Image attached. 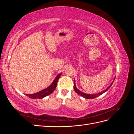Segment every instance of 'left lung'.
<instances>
[{
	"label": "left lung",
	"mask_w": 134,
	"mask_h": 134,
	"mask_svg": "<svg viewBox=\"0 0 134 134\" xmlns=\"http://www.w3.org/2000/svg\"><path fill=\"white\" fill-rule=\"evenodd\" d=\"M115 80V79H114ZM113 83V81L112 82V83L109 85V87H108L106 90H104L103 91H102L100 92H99V93H94V94H87V93H83L82 92H81L80 91H79L78 89H77L76 87V84H75V79L74 80V91L78 93V94L80 95L82 97H84V98H86V99H93V98H96V97H98L99 96H100L101 94H102L103 93H105L106 92H107L109 88H110V87H111V86L112 85Z\"/></svg>",
	"instance_id": "obj_1"
}]
</instances>
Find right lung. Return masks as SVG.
<instances>
[{
  "mask_svg": "<svg viewBox=\"0 0 134 134\" xmlns=\"http://www.w3.org/2000/svg\"><path fill=\"white\" fill-rule=\"evenodd\" d=\"M62 73H61L58 74V75L56 76V78L54 80L52 83L49 86L47 87L46 88L44 89V90H42V91H40L37 93H34V94H25L26 96H28L30 98L32 99H41L44 98L49 94H51V93L54 91L55 90V88L57 86V83H58V81L60 77V76L62 75Z\"/></svg>",
  "mask_w": 134,
  "mask_h": 134,
  "instance_id": "obj_1",
  "label": "right lung"
}]
</instances>
